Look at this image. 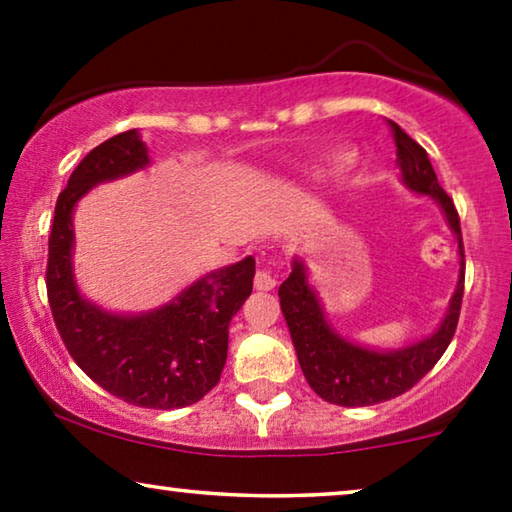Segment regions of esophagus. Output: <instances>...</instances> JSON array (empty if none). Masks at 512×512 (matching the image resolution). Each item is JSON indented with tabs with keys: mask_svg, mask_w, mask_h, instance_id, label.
Returning a JSON list of instances; mask_svg holds the SVG:
<instances>
[{
	"mask_svg": "<svg viewBox=\"0 0 512 512\" xmlns=\"http://www.w3.org/2000/svg\"><path fill=\"white\" fill-rule=\"evenodd\" d=\"M275 284H277V279H275V275H272V270L265 268V265H261V268H258V272H256V277H254L256 291H272V289H275Z\"/></svg>",
	"mask_w": 512,
	"mask_h": 512,
	"instance_id": "esophagus-1",
	"label": "esophagus"
}]
</instances>
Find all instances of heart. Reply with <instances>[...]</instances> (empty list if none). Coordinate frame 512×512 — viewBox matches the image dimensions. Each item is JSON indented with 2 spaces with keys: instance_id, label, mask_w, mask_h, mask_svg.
Returning <instances> with one entry per match:
<instances>
[{
  "instance_id": "1",
  "label": "heart",
  "mask_w": 512,
  "mask_h": 512,
  "mask_svg": "<svg viewBox=\"0 0 512 512\" xmlns=\"http://www.w3.org/2000/svg\"><path fill=\"white\" fill-rule=\"evenodd\" d=\"M342 160H347V158H345V156H340V163H342Z\"/></svg>"
}]
</instances>
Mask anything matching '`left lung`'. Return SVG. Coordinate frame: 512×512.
I'll list each match as a JSON object with an SVG mask.
<instances>
[{"label":"left lung","instance_id":"1","mask_svg":"<svg viewBox=\"0 0 512 512\" xmlns=\"http://www.w3.org/2000/svg\"><path fill=\"white\" fill-rule=\"evenodd\" d=\"M396 142V163L401 167V181L417 195H429L443 209L447 226L459 242V282L454 289L445 319L429 338L412 342L401 349H373L352 342L328 324L317 291L307 282L305 263L296 256L291 275L279 286L286 326H289L298 363L310 387L328 403L342 408H359L396 398L415 387L436 366L447 345L454 338L464 298V242H461L459 214L454 202L438 184L436 172L426 151L415 139L391 123Z\"/></svg>","mask_w":512,"mask_h":512}]
</instances>
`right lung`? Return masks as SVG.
<instances>
[{"instance_id":"1","label":"right lung","mask_w":512,"mask_h":512,"mask_svg":"<svg viewBox=\"0 0 512 512\" xmlns=\"http://www.w3.org/2000/svg\"><path fill=\"white\" fill-rule=\"evenodd\" d=\"M149 149L139 130L95 146L76 165L55 205L48 237L46 289L62 342L90 380L153 410L198 403L216 387L228 356V326L251 296L256 263L247 256L195 279L170 303L142 314L102 310L74 279V207L90 188L144 170Z\"/></svg>"}]
</instances>
